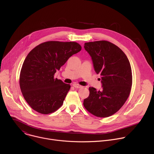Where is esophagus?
I'll return each mask as SVG.
<instances>
[{
  "label": "esophagus",
  "instance_id": "1",
  "mask_svg": "<svg viewBox=\"0 0 154 154\" xmlns=\"http://www.w3.org/2000/svg\"><path fill=\"white\" fill-rule=\"evenodd\" d=\"M72 85L74 86V87H75L76 88H81L83 87L82 85H79L78 84H76V83H74Z\"/></svg>",
  "mask_w": 154,
  "mask_h": 154
}]
</instances>
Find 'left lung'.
Here are the masks:
<instances>
[{
  "label": "left lung",
  "instance_id": "8db88e82",
  "mask_svg": "<svg viewBox=\"0 0 154 154\" xmlns=\"http://www.w3.org/2000/svg\"><path fill=\"white\" fill-rule=\"evenodd\" d=\"M84 48L91 57L96 73L101 75L103 89L97 91L89 87L90 94L84 100V106L95 116H110L129 96L132 84L130 63L123 51L108 41L85 43Z\"/></svg>",
  "mask_w": 154,
  "mask_h": 154
}]
</instances>
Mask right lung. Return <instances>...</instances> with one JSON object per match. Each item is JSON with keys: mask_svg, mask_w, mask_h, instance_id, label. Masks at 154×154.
I'll return each instance as SVG.
<instances>
[{"mask_svg": "<svg viewBox=\"0 0 154 154\" xmlns=\"http://www.w3.org/2000/svg\"><path fill=\"white\" fill-rule=\"evenodd\" d=\"M82 49L76 42L49 41L34 48L26 57L20 74V87L27 103L48 115L63 105L70 85L54 78L68 59Z\"/></svg>", "mask_w": 154, "mask_h": 154, "instance_id": "right-lung-1", "label": "right lung"}]
</instances>
